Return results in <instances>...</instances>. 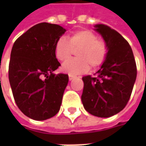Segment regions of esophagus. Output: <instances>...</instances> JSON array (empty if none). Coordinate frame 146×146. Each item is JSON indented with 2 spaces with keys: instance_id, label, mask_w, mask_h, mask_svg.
Here are the masks:
<instances>
[{
  "instance_id": "1",
  "label": "esophagus",
  "mask_w": 146,
  "mask_h": 146,
  "mask_svg": "<svg viewBox=\"0 0 146 146\" xmlns=\"http://www.w3.org/2000/svg\"><path fill=\"white\" fill-rule=\"evenodd\" d=\"M73 79H74V76H69V80H73Z\"/></svg>"
}]
</instances>
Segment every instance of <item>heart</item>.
Returning <instances> with one entry per match:
<instances>
[{
    "label": "heart",
    "mask_w": 146,
    "mask_h": 146,
    "mask_svg": "<svg viewBox=\"0 0 146 146\" xmlns=\"http://www.w3.org/2000/svg\"><path fill=\"white\" fill-rule=\"evenodd\" d=\"M79 48L76 53L77 59L67 61L61 70L70 76H78L86 73L91 66L95 69L100 66L106 58L108 47L106 42L98 40L95 33L88 30H78L70 36H62L55 42L54 51L55 58L65 62L71 56L72 49Z\"/></svg>",
    "instance_id": "heart-1"
}]
</instances>
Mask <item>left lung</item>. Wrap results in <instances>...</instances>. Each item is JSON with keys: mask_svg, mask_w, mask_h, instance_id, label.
Segmentation results:
<instances>
[{"mask_svg": "<svg viewBox=\"0 0 146 146\" xmlns=\"http://www.w3.org/2000/svg\"><path fill=\"white\" fill-rule=\"evenodd\" d=\"M94 30L106 42L108 54L95 77L82 78L81 101L92 115L107 118L126 106L136 80L137 68L131 46L117 31L104 24H96Z\"/></svg>", "mask_w": 146, "mask_h": 146, "instance_id": "left-lung-1", "label": "left lung"}]
</instances>
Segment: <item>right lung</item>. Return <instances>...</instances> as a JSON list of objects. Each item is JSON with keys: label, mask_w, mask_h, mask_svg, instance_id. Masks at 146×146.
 <instances>
[{"label": "right lung", "mask_w": 146, "mask_h": 146, "mask_svg": "<svg viewBox=\"0 0 146 146\" xmlns=\"http://www.w3.org/2000/svg\"><path fill=\"white\" fill-rule=\"evenodd\" d=\"M66 31L59 25L41 23L29 29L13 44L9 82L18 107L31 119H49L60 110L69 76L54 73L61 66L54 48Z\"/></svg>", "instance_id": "obj_1"}]
</instances>
